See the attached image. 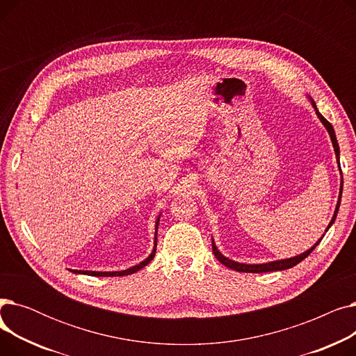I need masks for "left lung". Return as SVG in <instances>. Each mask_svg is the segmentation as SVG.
<instances>
[{
	"label": "left lung",
	"mask_w": 356,
	"mask_h": 356,
	"mask_svg": "<svg viewBox=\"0 0 356 356\" xmlns=\"http://www.w3.org/2000/svg\"><path fill=\"white\" fill-rule=\"evenodd\" d=\"M307 99H309V102H310V105L313 106V109H314V112H316V115H317V118L321 120V122L323 124V127L326 128V131H327V134H329V137H330V140H332V145H333V149H334V154H336V163H338V167H339V172H341V188H339V196H338V203H336V208H334V212H333V216H332V219H330V222H329V225L326 227V229H325V232H327L329 231V228L333 225V222H334V219H336V216H338V211H339V207H341V199H342V191H343V177H342V170H341V160H339V156H341V152H339V144H338V140H336V134H334V129H333V127H332V124L321 114L319 112V109H317V106H316V102L307 95ZM325 236V234L316 241V244L313 245V247H310L307 251H305V252H302V254H298V255H294V257H290V258H283V259H275V261H268V263H261V264H245V263H238V261H234V259H231V258H228V257H225L223 255L219 250H218V247H216V244H215V239L212 238V251H213V254H215V257H216V259L218 261H220V263L225 266V267H228V268H231V270H235V271H239V273H268V271H282V270H289V268H291V267H294V266H297L298 263H302V261L317 247L319 245V242L322 241V238Z\"/></svg>",
	"instance_id": "obj_1"
}]
</instances>
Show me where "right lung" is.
<instances>
[{
  "label": "right lung",
  "instance_id": "add662e5",
  "mask_svg": "<svg viewBox=\"0 0 356 356\" xmlns=\"http://www.w3.org/2000/svg\"><path fill=\"white\" fill-rule=\"evenodd\" d=\"M160 216L161 213L157 216L156 219V225H154V247H153V251L152 254H149L144 261H141L140 264L134 266V267H129L127 270H121V271H89V270H72V268H67L69 271L74 273V274H88V275H93V277H121V275H129V274H134L137 271H140L141 268H144L149 261H152L156 255V247H157V229H159V222H160Z\"/></svg>",
  "mask_w": 356,
  "mask_h": 356
}]
</instances>
